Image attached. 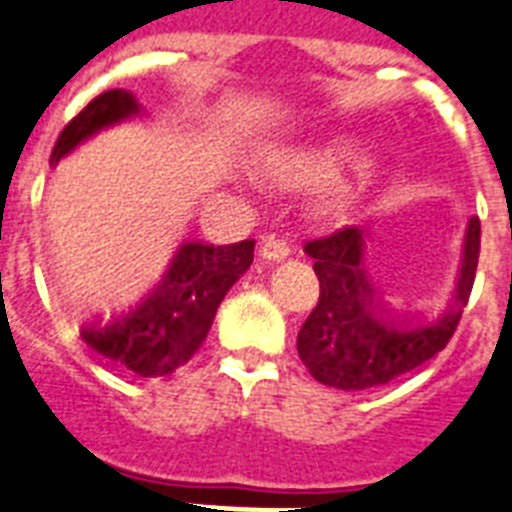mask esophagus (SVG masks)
<instances>
[{
  "label": "esophagus",
  "mask_w": 512,
  "mask_h": 512,
  "mask_svg": "<svg viewBox=\"0 0 512 512\" xmlns=\"http://www.w3.org/2000/svg\"><path fill=\"white\" fill-rule=\"evenodd\" d=\"M290 253V245L277 235H267L261 240V256L267 261H282L288 259Z\"/></svg>",
  "instance_id": "1"
}]
</instances>
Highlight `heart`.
Returning a JSON list of instances; mask_svg holds the SVG:
<instances>
[{"instance_id": "heart-1", "label": "heart", "mask_w": 512, "mask_h": 512, "mask_svg": "<svg viewBox=\"0 0 512 512\" xmlns=\"http://www.w3.org/2000/svg\"><path fill=\"white\" fill-rule=\"evenodd\" d=\"M359 155V142L349 134H338L333 140L309 147L293 155L282 166V179L290 185H327L341 177V171Z\"/></svg>"}]
</instances>
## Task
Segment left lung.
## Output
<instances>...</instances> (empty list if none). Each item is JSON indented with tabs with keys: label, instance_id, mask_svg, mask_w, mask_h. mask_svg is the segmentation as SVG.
<instances>
[{
	"label": "left lung",
	"instance_id": "8db88e82",
	"mask_svg": "<svg viewBox=\"0 0 512 512\" xmlns=\"http://www.w3.org/2000/svg\"><path fill=\"white\" fill-rule=\"evenodd\" d=\"M367 237V230L343 227L304 245L314 259L320 301L301 325L298 357L314 380L341 391L386 386L447 346L476 280L481 222L470 216L455 296L441 317L428 322L396 320L380 306L367 280Z\"/></svg>",
	"mask_w": 512,
	"mask_h": 512
}]
</instances>
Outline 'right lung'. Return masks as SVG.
Masks as SVG:
<instances>
[{
    "label": "right lung",
    "mask_w": 512,
    "mask_h": 512,
    "mask_svg": "<svg viewBox=\"0 0 512 512\" xmlns=\"http://www.w3.org/2000/svg\"><path fill=\"white\" fill-rule=\"evenodd\" d=\"M140 102L126 89L94 97L55 142L49 163L76 150L92 134L140 116ZM253 261V240L232 245L182 243L166 275L129 312L87 322L81 338L89 349L140 378L169 375L206 341L227 290Z\"/></svg>",
    "instance_id": "1"
}]
</instances>
